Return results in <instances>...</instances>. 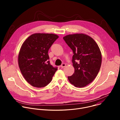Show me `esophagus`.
I'll return each instance as SVG.
<instances>
[{
  "label": "esophagus",
  "instance_id": "obj_1",
  "mask_svg": "<svg viewBox=\"0 0 120 120\" xmlns=\"http://www.w3.org/2000/svg\"><path fill=\"white\" fill-rule=\"evenodd\" d=\"M65 66H66V64H64V63L62 64V65H61V67L62 68H64V67H65Z\"/></svg>",
  "mask_w": 120,
  "mask_h": 120
}]
</instances>
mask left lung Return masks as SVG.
I'll return each mask as SVG.
<instances>
[{
  "label": "left lung",
  "mask_w": 120,
  "mask_h": 120,
  "mask_svg": "<svg viewBox=\"0 0 120 120\" xmlns=\"http://www.w3.org/2000/svg\"><path fill=\"white\" fill-rule=\"evenodd\" d=\"M63 39L74 53L72 62L75 73L68 76V79L76 87H85L93 81L99 73L101 64L100 49L93 38L82 33L66 35Z\"/></svg>",
  "instance_id": "left-lung-1"
}]
</instances>
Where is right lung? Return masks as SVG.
<instances>
[{
    "label": "right lung",
    "instance_id": "add662e5",
    "mask_svg": "<svg viewBox=\"0 0 120 120\" xmlns=\"http://www.w3.org/2000/svg\"><path fill=\"white\" fill-rule=\"evenodd\" d=\"M58 38L53 34L35 33L23 43L19 65L24 78L33 86L44 87L52 81L57 68L50 64L48 52Z\"/></svg>",
    "mask_w": 120,
    "mask_h": 120
}]
</instances>
